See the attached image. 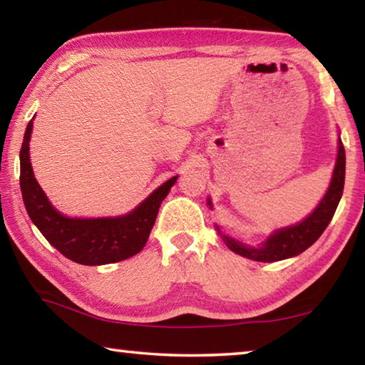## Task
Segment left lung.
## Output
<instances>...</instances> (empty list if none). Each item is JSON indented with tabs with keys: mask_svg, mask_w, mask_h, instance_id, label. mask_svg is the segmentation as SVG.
<instances>
[{
	"mask_svg": "<svg viewBox=\"0 0 365 365\" xmlns=\"http://www.w3.org/2000/svg\"><path fill=\"white\" fill-rule=\"evenodd\" d=\"M344 170H346V154L343 141H338V158L335 164V170H333L331 183L329 187V191L324 196V200L320 201V205L316 207L307 219H304L298 225L280 228L274 235H270L262 246L259 248H248L242 243L235 242L233 238H228L225 235H222L219 227L217 232L220 233L222 240L225 245L237 255L252 259V261L259 262H275L282 261V259H288L293 256L301 255L302 251H306L309 246L314 245L319 240L320 235L324 233L327 225L330 224V220L335 214L338 202L341 200L343 188H344ZM207 205H211V201H207Z\"/></svg>",
	"mask_w": 365,
	"mask_h": 365,
	"instance_id": "left-lung-1",
	"label": "left lung"
}]
</instances>
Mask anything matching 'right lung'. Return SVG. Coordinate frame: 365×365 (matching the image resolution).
Segmentation results:
<instances>
[{"label": "right lung", "instance_id": "obj_1", "mask_svg": "<svg viewBox=\"0 0 365 365\" xmlns=\"http://www.w3.org/2000/svg\"><path fill=\"white\" fill-rule=\"evenodd\" d=\"M34 120L29 122L21 148V190L29 217L61 255L83 265L119 262L143 250L158 217L160 202L177 177L160 185L130 214L122 217L71 219L49 205L35 180L29 156Z\"/></svg>", "mask_w": 365, "mask_h": 365}]
</instances>
